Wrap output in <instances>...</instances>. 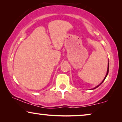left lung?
I'll return each instance as SVG.
<instances>
[{"mask_svg": "<svg viewBox=\"0 0 122 122\" xmlns=\"http://www.w3.org/2000/svg\"><path fill=\"white\" fill-rule=\"evenodd\" d=\"M108 72H109V63H108V68H107V74H106V76H105V77H104V79H103V81H102V82H101V83H100V84H99V85H98V86H96V87H94V88H93V89H96V88H98V86H100V85H101V84H102V83H103V81H104V80H105V79H106V77H107V76H108Z\"/></svg>", "mask_w": 122, "mask_h": 122, "instance_id": "1", "label": "left lung"}]
</instances>
